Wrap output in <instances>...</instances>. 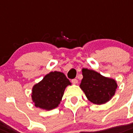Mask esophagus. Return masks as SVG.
Segmentation results:
<instances>
[{"mask_svg":"<svg viewBox=\"0 0 133 133\" xmlns=\"http://www.w3.org/2000/svg\"><path fill=\"white\" fill-rule=\"evenodd\" d=\"M72 83L74 84L78 83V80L76 79V78H74V79L72 80Z\"/></svg>","mask_w":133,"mask_h":133,"instance_id":"esophagus-1","label":"esophagus"}]
</instances>
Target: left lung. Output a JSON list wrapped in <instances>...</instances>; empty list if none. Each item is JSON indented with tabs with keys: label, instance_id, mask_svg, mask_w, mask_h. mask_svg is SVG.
<instances>
[{
	"label": "left lung",
	"instance_id": "1",
	"mask_svg": "<svg viewBox=\"0 0 133 133\" xmlns=\"http://www.w3.org/2000/svg\"><path fill=\"white\" fill-rule=\"evenodd\" d=\"M82 72L83 78L80 87L90 102L102 104L111 100L117 87L115 80L87 68L83 69Z\"/></svg>",
	"mask_w": 133,
	"mask_h": 133
}]
</instances>
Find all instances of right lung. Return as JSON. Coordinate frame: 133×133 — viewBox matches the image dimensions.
Wrapping results in <instances>:
<instances>
[{
  "label": "right lung",
  "mask_w": 133,
  "mask_h": 133,
  "mask_svg": "<svg viewBox=\"0 0 133 133\" xmlns=\"http://www.w3.org/2000/svg\"><path fill=\"white\" fill-rule=\"evenodd\" d=\"M71 85L63 73L51 72L34 85L32 100L37 107L46 110L56 108L61 101L65 87Z\"/></svg>",
  "instance_id": "obj_1"
}]
</instances>
